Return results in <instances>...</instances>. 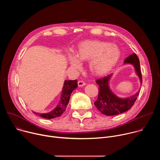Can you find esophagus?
<instances>
[{
    "label": "esophagus",
    "mask_w": 160,
    "mask_h": 160,
    "mask_svg": "<svg viewBox=\"0 0 160 160\" xmlns=\"http://www.w3.org/2000/svg\"><path fill=\"white\" fill-rule=\"evenodd\" d=\"M86 83L83 82V81H82V80H80L78 82V87H83L84 85H85Z\"/></svg>",
    "instance_id": "34e87169"
}]
</instances>
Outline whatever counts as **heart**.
<instances>
[{
	"label": "heart",
	"instance_id": "heart-1",
	"mask_svg": "<svg viewBox=\"0 0 160 160\" xmlns=\"http://www.w3.org/2000/svg\"><path fill=\"white\" fill-rule=\"evenodd\" d=\"M121 52L117 45L109 42L86 40L78 46L76 56H70L69 62L73 68H80V61H89L92 74L102 76L111 71L119 61Z\"/></svg>",
	"mask_w": 160,
	"mask_h": 160
}]
</instances>
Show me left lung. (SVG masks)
<instances>
[{
    "label": "left lung",
    "mask_w": 160,
    "mask_h": 160,
    "mask_svg": "<svg viewBox=\"0 0 160 160\" xmlns=\"http://www.w3.org/2000/svg\"><path fill=\"white\" fill-rule=\"evenodd\" d=\"M131 64L134 67L136 75L138 76L141 85H142L140 62L138 56L135 54L130 55L124 61V64ZM112 75V74L109 75L96 81L99 86V92L98 100L94 102V104L98 110L106 116L117 115L129 110L138 98L140 91L139 89L134 95L127 98H122L117 96L113 93L109 87V81Z\"/></svg>",
    "instance_id": "left-lung-1"
}]
</instances>
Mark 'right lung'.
<instances>
[{
  "label": "right lung",
  "instance_id": "add662e5",
  "mask_svg": "<svg viewBox=\"0 0 160 160\" xmlns=\"http://www.w3.org/2000/svg\"><path fill=\"white\" fill-rule=\"evenodd\" d=\"M78 87L77 80H65L62 87L61 98L56 108L51 111L47 113H39L35 111L33 112L35 115L46 119H52L59 117L65 111L66 108L69 102L70 96L73 91Z\"/></svg>",
  "mask_w": 160,
  "mask_h": 160
}]
</instances>
